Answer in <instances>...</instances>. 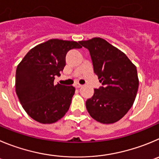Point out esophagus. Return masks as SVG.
Masks as SVG:
<instances>
[{
  "mask_svg": "<svg viewBox=\"0 0 159 159\" xmlns=\"http://www.w3.org/2000/svg\"><path fill=\"white\" fill-rule=\"evenodd\" d=\"M75 88H76V89H79V88H81L82 85H81V84H75Z\"/></svg>",
  "mask_w": 159,
  "mask_h": 159,
  "instance_id": "34e87169",
  "label": "esophagus"
}]
</instances>
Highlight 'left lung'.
Returning <instances> with one entry per match:
<instances>
[{
	"instance_id": "left-lung-1",
	"label": "left lung",
	"mask_w": 159,
	"mask_h": 159,
	"mask_svg": "<svg viewBox=\"0 0 159 159\" xmlns=\"http://www.w3.org/2000/svg\"><path fill=\"white\" fill-rule=\"evenodd\" d=\"M89 50L94 72L102 83L85 102L90 116L103 124L122 118L133 106L139 87L136 66L123 52L106 40L79 41Z\"/></svg>"
}]
</instances>
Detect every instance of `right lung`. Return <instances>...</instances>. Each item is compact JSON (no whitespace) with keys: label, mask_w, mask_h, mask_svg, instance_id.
Returning <instances> with one entry per match:
<instances>
[{"label":"right lung","mask_w":159,"mask_h":159,"mask_svg":"<svg viewBox=\"0 0 159 159\" xmlns=\"http://www.w3.org/2000/svg\"><path fill=\"white\" fill-rule=\"evenodd\" d=\"M82 48L74 41L51 39L31 48L19 63L16 92L27 115L41 124L61 119L70 106L75 88L54 84L70 50Z\"/></svg>","instance_id":"obj_1"}]
</instances>
